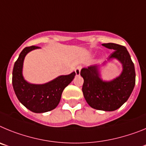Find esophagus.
<instances>
[{
  "label": "esophagus",
  "mask_w": 146,
  "mask_h": 146,
  "mask_svg": "<svg viewBox=\"0 0 146 146\" xmlns=\"http://www.w3.org/2000/svg\"><path fill=\"white\" fill-rule=\"evenodd\" d=\"M80 69H81V66H77V68H76L75 69L76 75H80Z\"/></svg>",
  "instance_id": "esophagus-1"
}]
</instances>
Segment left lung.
<instances>
[{
	"mask_svg": "<svg viewBox=\"0 0 146 146\" xmlns=\"http://www.w3.org/2000/svg\"><path fill=\"white\" fill-rule=\"evenodd\" d=\"M103 46L115 51L101 65H93L81 69L84 82L82 93L88 104L92 108L103 111H114L121 108L129 98L135 85V66L130 55L123 46L114 43ZM111 59H116L122 65L121 74L112 81H103L101 66Z\"/></svg>",
	"mask_w": 146,
	"mask_h": 146,
	"instance_id": "8db88e82",
	"label": "left lung"
}]
</instances>
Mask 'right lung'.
Segmentation results:
<instances>
[{"label": "right lung", "instance_id": "obj_1", "mask_svg": "<svg viewBox=\"0 0 146 146\" xmlns=\"http://www.w3.org/2000/svg\"><path fill=\"white\" fill-rule=\"evenodd\" d=\"M39 47H25L20 52L14 66L12 86L18 100L27 109L36 113H43L55 109L59 104L62 93L74 78L75 72L60 75L44 84H33L25 80L23 74V62L28 52Z\"/></svg>", "mask_w": 146, "mask_h": 146}]
</instances>
